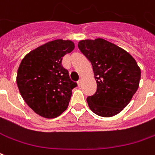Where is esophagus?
<instances>
[{
	"label": "esophagus",
	"instance_id": "34e87169",
	"mask_svg": "<svg viewBox=\"0 0 155 155\" xmlns=\"http://www.w3.org/2000/svg\"><path fill=\"white\" fill-rule=\"evenodd\" d=\"M78 85H79V86H81V85H82V79H80V81H78Z\"/></svg>",
	"mask_w": 155,
	"mask_h": 155
}]
</instances>
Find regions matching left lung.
Returning <instances> with one entry per match:
<instances>
[{
  "label": "left lung",
  "mask_w": 155,
  "mask_h": 155,
  "mask_svg": "<svg viewBox=\"0 0 155 155\" xmlns=\"http://www.w3.org/2000/svg\"><path fill=\"white\" fill-rule=\"evenodd\" d=\"M78 47L91 64L97 85L96 94L87 97L90 109L103 117L118 114L139 86L141 70L136 60L103 38L81 40Z\"/></svg>",
  "instance_id": "obj_1"
}]
</instances>
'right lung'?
I'll return each instance as SVG.
<instances>
[{"mask_svg": "<svg viewBox=\"0 0 155 155\" xmlns=\"http://www.w3.org/2000/svg\"><path fill=\"white\" fill-rule=\"evenodd\" d=\"M74 48L71 40H52L21 59L17 70V87L25 102L38 115L54 118L68 107L76 83L71 81L61 62Z\"/></svg>", "mask_w": 155, "mask_h": 155, "instance_id": "add662e5", "label": "right lung"}]
</instances>
